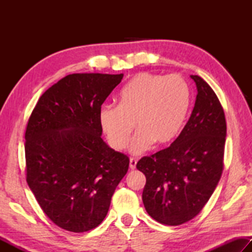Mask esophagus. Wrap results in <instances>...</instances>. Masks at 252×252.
<instances>
[{
  "label": "esophagus",
  "instance_id": "34e87169",
  "mask_svg": "<svg viewBox=\"0 0 252 252\" xmlns=\"http://www.w3.org/2000/svg\"><path fill=\"white\" fill-rule=\"evenodd\" d=\"M136 161L134 158H130V168L132 169V170H134L135 168H136Z\"/></svg>",
  "mask_w": 252,
  "mask_h": 252
}]
</instances>
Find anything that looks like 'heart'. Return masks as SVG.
Here are the masks:
<instances>
[{
    "mask_svg": "<svg viewBox=\"0 0 252 252\" xmlns=\"http://www.w3.org/2000/svg\"><path fill=\"white\" fill-rule=\"evenodd\" d=\"M118 106L103 105L99 123L114 150L140 155L156 146L172 142L180 132L190 108V90L179 75L163 76L142 72L134 75L119 93Z\"/></svg>",
    "mask_w": 252,
    "mask_h": 252,
    "instance_id": "b5f03b06",
    "label": "heart"
}]
</instances>
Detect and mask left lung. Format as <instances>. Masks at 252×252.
Instances as JSON below:
<instances>
[{
	"label": "left lung",
	"instance_id": "obj_1",
	"mask_svg": "<svg viewBox=\"0 0 252 252\" xmlns=\"http://www.w3.org/2000/svg\"><path fill=\"white\" fill-rule=\"evenodd\" d=\"M190 76L198 94L181 133L171 146L136 163L147 178L144 208L162 224L179 225L199 215L223 170L227 125L222 105L206 81Z\"/></svg>",
	"mask_w": 252,
	"mask_h": 252
}]
</instances>
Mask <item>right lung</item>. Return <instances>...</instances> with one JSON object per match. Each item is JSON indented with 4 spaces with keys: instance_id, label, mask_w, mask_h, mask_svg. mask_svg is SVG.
Wrapping results in <instances>:
<instances>
[{
    "instance_id": "1",
    "label": "right lung",
    "mask_w": 252,
    "mask_h": 252,
    "mask_svg": "<svg viewBox=\"0 0 252 252\" xmlns=\"http://www.w3.org/2000/svg\"><path fill=\"white\" fill-rule=\"evenodd\" d=\"M123 74L74 73L49 88L25 131L27 182L58 227H97L129 169V158L102 140L101 105Z\"/></svg>"
}]
</instances>
